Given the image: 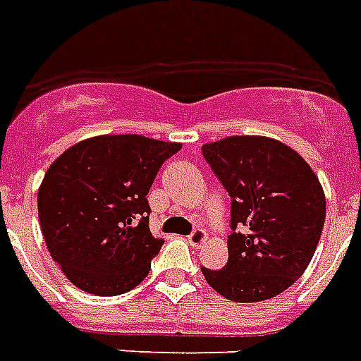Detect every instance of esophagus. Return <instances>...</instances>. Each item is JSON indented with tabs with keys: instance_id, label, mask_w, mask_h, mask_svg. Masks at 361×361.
<instances>
[{
	"instance_id": "obj_1",
	"label": "esophagus",
	"mask_w": 361,
	"mask_h": 361,
	"mask_svg": "<svg viewBox=\"0 0 361 361\" xmlns=\"http://www.w3.org/2000/svg\"><path fill=\"white\" fill-rule=\"evenodd\" d=\"M188 242L191 247H201V245L207 242V230H203V228H197V230H193V232L189 234Z\"/></svg>"
}]
</instances>
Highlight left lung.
I'll use <instances>...</instances> for the list:
<instances>
[{
    "label": "left lung",
    "mask_w": 361,
    "mask_h": 361,
    "mask_svg": "<svg viewBox=\"0 0 361 361\" xmlns=\"http://www.w3.org/2000/svg\"><path fill=\"white\" fill-rule=\"evenodd\" d=\"M203 157L232 197L228 263L204 279L232 302L271 300L300 279L317 250L325 191L300 152L261 135L203 145Z\"/></svg>",
    "instance_id": "8db88e82"
}]
</instances>
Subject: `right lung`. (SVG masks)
<instances>
[{
    "label": "right lung",
    "mask_w": 361,
    "mask_h": 361,
    "mask_svg": "<svg viewBox=\"0 0 361 361\" xmlns=\"http://www.w3.org/2000/svg\"><path fill=\"white\" fill-rule=\"evenodd\" d=\"M180 149L142 135H98L51 162L38 219L51 259L75 286L118 295L145 280L164 243L150 234L147 193Z\"/></svg>",
    "instance_id": "right-lung-1"
}]
</instances>
